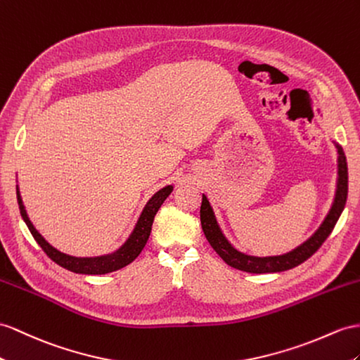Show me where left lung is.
<instances>
[{
  "mask_svg": "<svg viewBox=\"0 0 360 360\" xmlns=\"http://www.w3.org/2000/svg\"><path fill=\"white\" fill-rule=\"evenodd\" d=\"M333 144L336 147V153H338V178H336L335 198H333V202H331V207L316 231L313 233L306 242H302L300 246L295 248V250L285 254L257 257V255H250L246 252L238 251L224 234L208 198L205 195H202V205H200L202 229H204V234L207 237L208 243L213 246V250L220 255V259H222L228 266H231V268L238 271L250 272V274H269V272H281V271L292 269L295 266L306 262L309 257H311L318 251V248L326 242V238L330 236L331 231H333L340 213L344 211L347 195H348L347 158L344 155L342 147H340L335 140H333Z\"/></svg>",
  "mask_w": 360,
  "mask_h": 360,
  "instance_id": "1",
  "label": "left lung"
}]
</instances>
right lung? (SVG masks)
I'll use <instances>...</instances> for the list:
<instances>
[{
    "label": "right lung",
    "mask_w": 360,
    "mask_h": 360,
    "mask_svg": "<svg viewBox=\"0 0 360 360\" xmlns=\"http://www.w3.org/2000/svg\"><path fill=\"white\" fill-rule=\"evenodd\" d=\"M172 191H173V186H165L160 191H156L155 195L147 200L146 207L143 208L141 214L138 217L132 233L126 238V242L120 246L117 251L105 254V255H97V257H75L56 250V248L45 240V238L41 236V233L32 224V220L29 214H27V210L24 207L20 187L18 186H16V198H18V205H20L21 216L24 219L27 228L30 229L34 240L38 242V245L42 248L44 252L47 254L54 263H58L59 266H62V268H65L75 274L103 275V274H109V272L124 268V266L131 264L136 257L140 255L147 240H149L155 214L158 213L160 207L164 204V200L170 196Z\"/></svg>",
    "instance_id": "obj_1"
}]
</instances>
